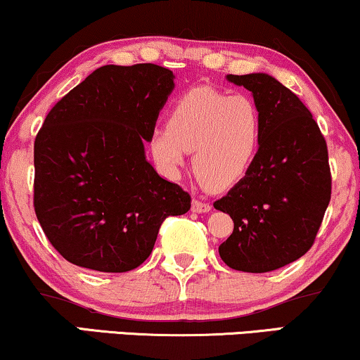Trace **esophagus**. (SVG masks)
<instances>
[{
	"instance_id": "34e87169",
	"label": "esophagus",
	"mask_w": 360,
	"mask_h": 360,
	"mask_svg": "<svg viewBox=\"0 0 360 360\" xmlns=\"http://www.w3.org/2000/svg\"><path fill=\"white\" fill-rule=\"evenodd\" d=\"M193 211L194 212H209L211 211V204L206 201H201V199H193Z\"/></svg>"
}]
</instances>
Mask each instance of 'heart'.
I'll return each instance as SVG.
<instances>
[{
  "label": "heart",
  "instance_id": "1",
  "mask_svg": "<svg viewBox=\"0 0 360 360\" xmlns=\"http://www.w3.org/2000/svg\"><path fill=\"white\" fill-rule=\"evenodd\" d=\"M264 116L248 94L194 88L172 106L167 126L154 131L149 149L166 172H177L194 151V171L212 189L239 183L262 144Z\"/></svg>",
  "mask_w": 360,
  "mask_h": 360
}]
</instances>
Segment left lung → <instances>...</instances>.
<instances>
[{
  "label": "left lung",
  "mask_w": 360,
  "mask_h": 360,
  "mask_svg": "<svg viewBox=\"0 0 360 360\" xmlns=\"http://www.w3.org/2000/svg\"><path fill=\"white\" fill-rule=\"evenodd\" d=\"M227 79L251 91L264 134L251 169L214 202L234 221L219 256L236 271H276L302 257L316 240L332 191L327 144L311 111L272 76Z\"/></svg>",
  "instance_id": "1"
}]
</instances>
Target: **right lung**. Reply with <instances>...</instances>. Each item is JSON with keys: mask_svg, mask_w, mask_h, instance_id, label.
Returning <instances> with one entry per match:
<instances>
[{"mask_svg": "<svg viewBox=\"0 0 360 360\" xmlns=\"http://www.w3.org/2000/svg\"><path fill=\"white\" fill-rule=\"evenodd\" d=\"M172 78L151 63L98 68L54 104L36 134L34 212L71 264L133 271L166 217L189 211V193L144 156Z\"/></svg>", "mask_w": 360, "mask_h": 360, "instance_id": "right-lung-1", "label": "right lung"}]
</instances>
